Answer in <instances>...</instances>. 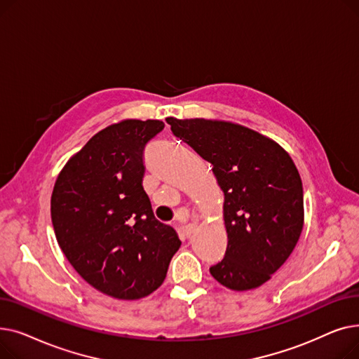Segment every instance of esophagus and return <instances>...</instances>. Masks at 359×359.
Here are the masks:
<instances>
[{"label": "esophagus", "mask_w": 359, "mask_h": 359, "mask_svg": "<svg viewBox=\"0 0 359 359\" xmlns=\"http://www.w3.org/2000/svg\"><path fill=\"white\" fill-rule=\"evenodd\" d=\"M195 229H196V224H195V222H191V224L184 225V227H183V236H186V237H191V236H192V233L195 231Z\"/></svg>", "instance_id": "34e87169"}]
</instances>
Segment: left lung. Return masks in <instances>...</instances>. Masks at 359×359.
<instances>
[{
	"label": "left lung",
	"mask_w": 359,
	"mask_h": 359,
	"mask_svg": "<svg viewBox=\"0 0 359 359\" xmlns=\"http://www.w3.org/2000/svg\"><path fill=\"white\" fill-rule=\"evenodd\" d=\"M165 121L175 137L212 164L224 192L229 244L211 275L234 291L265 284L290 257L303 230V183L294 161L249 128L206 119Z\"/></svg>",
	"instance_id": "8db88e82"
}]
</instances>
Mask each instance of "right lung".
Wrapping results in <instances>:
<instances>
[{"instance_id":"obj_1","label":"right lung","mask_w":359,"mask_h":359,"mask_svg":"<svg viewBox=\"0 0 359 359\" xmlns=\"http://www.w3.org/2000/svg\"><path fill=\"white\" fill-rule=\"evenodd\" d=\"M161 121L129 119L94 135L64 167L50 198L56 240L97 291L138 299L156 291L182 241L156 219L142 187L147 144Z\"/></svg>"}]
</instances>
